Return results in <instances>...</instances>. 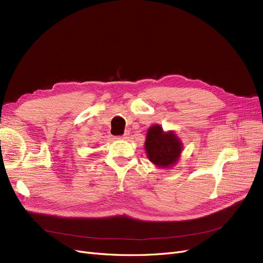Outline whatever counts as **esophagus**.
Segmentation results:
<instances>
[{"label": "esophagus", "instance_id": "obj_1", "mask_svg": "<svg viewBox=\"0 0 263 263\" xmlns=\"http://www.w3.org/2000/svg\"><path fill=\"white\" fill-rule=\"evenodd\" d=\"M128 136H129V132H128V130H126V132L124 133V135H122L120 138H122V139H127V138H128Z\"/></svg>", "mask_w": 263, "mask_h": 263}]
</instances>
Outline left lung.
Here are the masks:
<instances>
[{
	"instance_id": "left-lung-1",
	"label": "left lung",
	"mask_w": 263,
	"mask_h": 263,
	"mask_svg": "<svg viewBox=\"0 0 263 263\" xmlns=\"http://www.w3.org/2000/svg\"><path fill=\"white\" fill-rule=\"evenodd\" d=\"M144 147L149 160L162 167L173 165L182 152V143L176 135L173 132L164 133L159 125L149 128Z\"/></svg>"
}]
</instances>
